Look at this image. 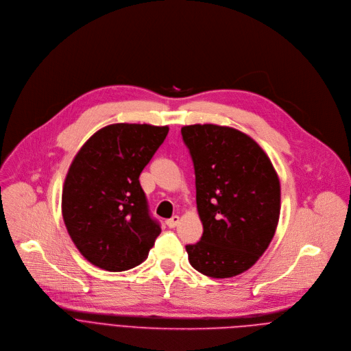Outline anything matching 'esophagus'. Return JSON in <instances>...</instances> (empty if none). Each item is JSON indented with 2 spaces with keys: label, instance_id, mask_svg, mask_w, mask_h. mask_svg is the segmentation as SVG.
I'll return each instance as SVG.
<instances>
[{
  "label": "esophagus",
  "instance_id": "obj_1",
  "mask_svg": "<svg viewBox=\"0 0 351 351\" xmlns=\"http://www.w3.org/2000/svg\"><path fill=\"white\" fill-rule=\"evenodd\" d=\"M180 223V217L178 216H173L171 219H169L167 221H166V224H167V227L169 228H174V227H177V224Z\"/></svg>",
  "mask_w": 351,
  "mask_h": 351
}]
</instances>
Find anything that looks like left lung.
I'll return each mask as SVG.
<instances>
[{
    "mask_svg": "<svg viewBox=\"0 0 351 351\" xmlns=\"http://www.w3.org/2000/svg\"><path fill=\"white\" fill-rule=\"evenodd\" d=\"M193 162L203 235L186 245L191 265L210 278L249 269L268 247L279 220L281 185L265 152L231 127L181 128Z\"/></svg>",
    "mask_w": 351,
    "mask_h": 351,
    "instance_id": "obj_1",
    "label": "left lung"
}]
</instances>
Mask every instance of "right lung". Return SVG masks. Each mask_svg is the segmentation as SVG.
I'll use <instances>...</instances> for the list:
<instances>
[{"label": "right lung", "mask_w": 351, "mask_h": 351, "mask_svg": "<svg viewBox=\"0 0 351 351\" xmlns=\"http://www.w3.org/2000/svg\"><path fill=\"white\" fill-rule=\"evenodd\" d=\"M169 127L110 124L97 131L69 167L62 216L79 252L106 271L141 264L162 232L151 216L139 174Z\"/></svg>", "instance_id": "1"}]
</instances>
